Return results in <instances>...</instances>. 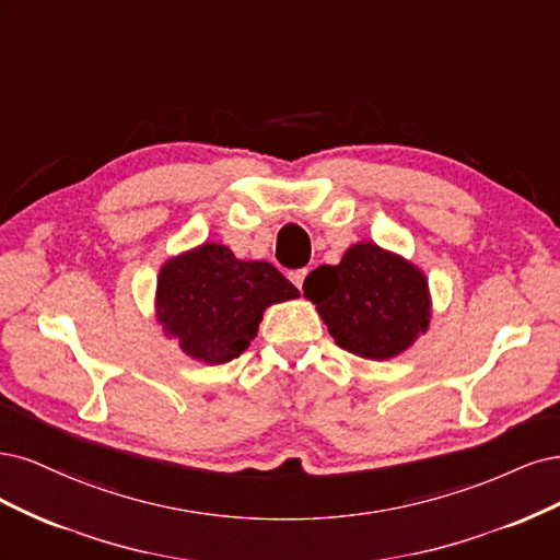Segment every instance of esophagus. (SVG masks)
<instances>
[{"label":"esophagus","mask_w":560,"mask_h":560,"mask_svg":"<svg viewBox=\"0 0 560 560\" xmlns=\"http://www.w3.org/2000/svg\"><path fill=\"white\" fill-rule=\"evenodd\" d=\"M288 279H291V281L300 288V291H302V283H304V279H306V269H293V272L288 275Z\"/></svg>","instance_id":"esophagus-1"}]
</instances>
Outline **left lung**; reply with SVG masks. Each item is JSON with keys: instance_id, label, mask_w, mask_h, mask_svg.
Masks as SVG:
<instances>
[{"instance_id": "1", "label": "left lung", "mask_w": 560, "mask_h": 560, "mask_svg": "<svg viewBox=\"0 0 560 560\" xmlns=\"http://www.w3.org/2000/svg\"><path fill=\"white\" fill-rule=\"evenodd\" d=\"M302 288L337 347L360 358L400 355L428 330L425 275L374 242L353 244L339 265H320Z\"/></svg>"}]
</instances>
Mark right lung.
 Returning a JSON list of instances; mask_svg holds the SVG:
<instances>
[{
    "instance_id": "right-lung-1",
    "label": "right lung",
    "mask_w": 560,
    "mask_h": 560,
    "mask_svg": "<svg viewBox=\"0 0 560 560\" xmlns=\"http://www.w3.org/2000/svg\"><path fill=\"white\" fill-rule=\"evenodd\" d=\"M295 298L298 288L275 265L205 242L162 265L155 316L186 355L221 365L248 349L269 304Z\"/></svg>"
}]
</instances>
